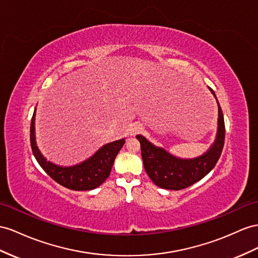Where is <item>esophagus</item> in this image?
<instances>
[{"mask_svg":"<svg viewBox=\"0 0 258 258\" xmlns=\"http://www.w3.org/2000/svg\"><path fill=\"white\" fill-rule=\"evenodd\" d=\"M132 131H133V133H134V130H132Z\"/></svg>","mask_w":258,"mask_h":258,"instance_id":"esophagus-1","label":"esophagus"}]
</instances>
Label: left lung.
<instances>
[{
  "instance_id": "8db88e82",
  "label": "left lung",
  "mask_w": 258,
  "mask_h": 258,
  "mask_svg": "<svg viewBox=\"0 0 258 258\" xmlns=\"http://www.w3.org/2000/svg\"><path fill=\"white\" fill-rule=\"evenodd\" d=\"M68 91L69 89L63 86V87L55 89L53 94L50 95V100H48L50 114L53 112V109L55 110L57 105L61 104L62 99H64V96L66 97ZM36 113L37 109L35 108L30 124V145L32 154H34L38 163L40 164V167L55 182L66 188L73 190H90L100 186L110 175L115 157L125 143L124 138L103 145L94 155L82 162L74 164V166L61 167L49 161L41 154L40 149L38 147L35 127Z\"/></svg>"
}]
</instances>
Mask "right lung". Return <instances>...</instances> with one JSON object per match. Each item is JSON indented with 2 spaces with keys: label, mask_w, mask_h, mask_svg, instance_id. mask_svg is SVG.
<instances>
[{
  "label": "right lung",
  "mask_w": 258,
  "mask_h": 258,
  "mask_svg": "<svg viewBox=\"0 0 258 258\" xmlns=\"http://www.w3.org/2000/svg\"><path fill=\"white\" fill-rule=\"evenodd\" d=\"M215 97V92L209 88ZM224 120L218 102V130L214 144L204 155L194 159H180L156 147L142 135L136 138L141 143L144 167L150 179L161 188L179 190L202 180L216 166L224 144Z\"/></svg>",
  "instance_id": "1"
}]
</instances>
